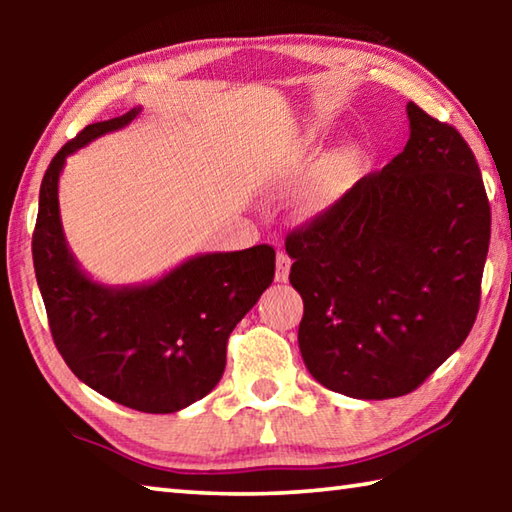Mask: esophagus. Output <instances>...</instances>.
Masks as SVG:
<instances>
[{
  "label": "esophagus",
  "instance_id": "34e87169",
  "mask_svg": "<svg viewBox=\"0 0 512 512\" xmlns=\"http://www.w3.org/2000/svg\"><path fill=\"white\" fill-rule=\"evenodd\" d=\"M291 273V257L287 253H277V262H275V280L277 282H287Z\"/></svg>",
  "mask_w": 512,
  "mask_h": 512
}]
</instances>
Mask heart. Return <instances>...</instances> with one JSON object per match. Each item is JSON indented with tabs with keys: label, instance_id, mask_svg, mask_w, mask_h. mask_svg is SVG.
Listing matches in <instances>:
<instances>
[{
	"label": "heart",
	"instance_id": "1",
	"mask_svg": "<svg viewBox=\"0 0 512 512\" xmlns=\"http://www.w3.org/2000/svg\"><path fill=\"white\" fill-rule=\"evenodd\" d=\"M354 176H357V155L352 151L332 153L320 164L316 176L300 194V214L318 216L327 212L339 198L348 192Z\"/></svg>",
	"mask_w": 512,
	"mask_h": 512
}]
</instances>
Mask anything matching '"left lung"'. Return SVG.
<instances>
[{
	"label": "left lung",
	"mask_w": 512,
	"mask_h": 512,
	"mask_svg": "<svg viewBox=\"0 0 512 512\" xmlns=\"http://www.w3.org/2000/svg\"><path fill=\"white\" fill-rule=\"evenodd\" d=\"M406 112L404 151L287 235L302 359L357 400L415 391L479 314L490 246L481 169L452 124L413 101Z\"/></svg>",
	"instance_id": "left-lung-1"
}]
</instances>
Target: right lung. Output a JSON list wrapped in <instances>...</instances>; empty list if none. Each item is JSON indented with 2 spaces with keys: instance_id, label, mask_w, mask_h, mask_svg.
Here are the masks:
<instances>
[{
  "instance_id": "add662e5",
  "label": "right lung",
  "mask_w": 512,
  "mask_h": 512,
  "mask_svg": "<svg viewBox=\"0 0 512 512\" xmlns=\"http://www.w3.org/2000/svg\"><path fill=\"white\" fill-rule=\"evenodd\" d=\"M137 115L97 121L49 162L33 230V266L49 329L69 370L108 400L142 413H173L201 400L225 370L230 332L275 275V250L198 255L162 280L108 289L81 273L58 214L65 158Z\"/></svg>"
}]
</instances>
